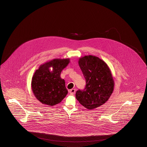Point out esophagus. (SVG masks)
<instances>
[{"label": "esophagus", "instance_id": "obj_1", "mask_svg": "<svg viewBox=\"0 0 147 147\" xmlns=\"http://www.w3.org/2000/svg\"><path fill=\"white\" fill-rule=\"evenodd\" d=\"M69 93L72 94H74L76 93V89H71L69 90Z\"/></svg>", "mask_w": 147, "mask_h": 147}]
</instances>
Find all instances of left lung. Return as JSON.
I'll list each match as a JSON object with an SVG mask.
<instances>
[{"instance_id":"obj_1","label":"left lung","mask_w":147,"mask_h":147,"mask_svg":"<svg viewBox=\"0 0 147 147\" xmlns=\"http://www.w3.org/2000/svg\"><path fill=\"white\" fill-rule=\"evenodd\" d=\"M79 65L86 79V87L76 92V98L88 109L99 107L111 96L114 81L106 63L97 57L87 55L80 58Z\"/></svg>"}]
</instances>
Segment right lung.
<instances>
[{"label": "right lung", "mask_w": 147, "mask_h": 147, "mask_svg": "<svg viewBox=\"0 0 147 147\" xmlns=\"http://www.w3.org/2000/svg\"><path fill=\"white\" fill-rule=\"evenodd\" d=\"M69 63V59H55L41 65L36 70L32 79V89L40 102L53 106L65 98L68 90L60 74ZM51 67L53 68L52 71L49 69Z\"/></svg>", "instance_id": "right-lung-1"}]
</instances>
